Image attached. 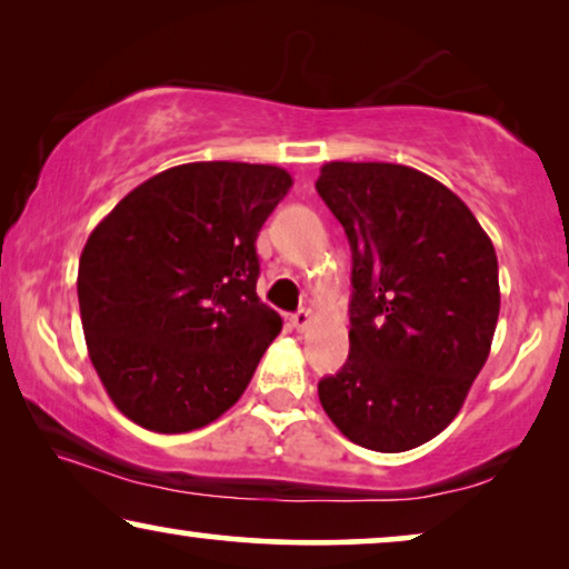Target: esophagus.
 Here are the masks:
<instances>
[{
  "mask_svg": "<svg viewBox=\"0 0 569 569\" xmlns=\"http://www.w3.org/2000/svg\"><path fill=\"white\" fill-rule=\"evenodd\" d=\"M310 321H313V313H310V310H306V308H300L298 313H292V318H290L295 331H306Z\"/></svg>",
  "mask_w": 569,
  "mask_h": 569,
  "instance_id": "1",
  "label": "esophagus"
}]
</instances>
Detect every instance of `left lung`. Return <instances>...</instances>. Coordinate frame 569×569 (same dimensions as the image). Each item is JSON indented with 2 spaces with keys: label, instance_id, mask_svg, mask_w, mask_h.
I'll list each match as a JSON object with an SVG mask.
<instances>
[{
  "label": "left lung",
  "instance_id": "8db88e82",
  "mask_svg": "<svg viewBox=\"0 0 569 569\" xmlns=\"http://www.w3.org/2000/svg\"><path fill=\"white\" fill-rule=\"evenodd\" d=\"M352 248L349 357L318 383L357 446L401 453L461 411L500 316L492 240L448 186L393 162H326L316 181Z\"/></svg>",
  "mask_w": 569,
  "mask_h": 569
}]
</instances>
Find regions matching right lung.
Wrapping results in <instances>:
<instances>
[{
    "label": "right lung",
    "instance_id": "obj_1",
    "mask_svg": "<svg viewBox=\"0 0 569 569\" xmlns=\"http://www.w3.org/2000/svg\"><path fill=\"white\" fill-rule=\"evenodd\" d=\"M292 176L251 162H186L129 191L90 232L77 271L100 383L152 432L222 417L282 331L256 295L261 224Z\"/></svg>",
    "mask_w": 569,
    "mask_h": 569
}]
</instances>
